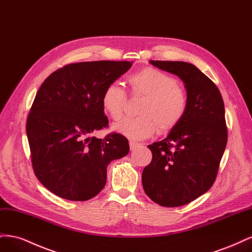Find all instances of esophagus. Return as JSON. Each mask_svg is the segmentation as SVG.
<instances>
[{
  "mask_svg": "<svg viewBox=\"0 0 252 252\" xmlns=\"http://www.w3.org/2000/svg\"><path fill=\"white\" fill-rule=\"evenodd\" d=\"M140 145H141L140 143H135V142H133V141L129 142V146H130V150H134L136 147H139Z\"/></svg>",
  "mask_w": 252,
  "mask_h": 252,
  "instance_id": "34e87169",
  "label": "esophagus"
}]
</instances>
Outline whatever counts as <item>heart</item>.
I'll list each match as a JSON object with an SVG mask.
<instances>
[{
	"label": "heart",
	"mask_w": 252,
	"mask_h": 252,
	"mask_svg": "<svg viewBox=\"0 0 252 252\" xmlns=\"http://www.w3.org/2000/svg\"><path fill=\"white\" fill-rule=\"evenodd\" d=\"M131 94L144 96L140 117L125 118L113 125V130L130 140H144L154 134L158 127L168 131L185 117L188 97L171 75L152 67H146L128 77ZM101 103L113 120L121 119L126 103V94L116 83L104 89Z\"/></svg>",
	"instance_id": "1"
}]
</instances>
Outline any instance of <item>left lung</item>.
I'll return each instance as SVG.
<instances>
[{
    "label": "left lung",
    "instance_id": "obj_1",
    "mask_svg": "<svg viewBox=\"0 0 252 252\" xmlns=\"http://www.w3.org/2000/svg\"><path fill=\"white\" fill-rule=\"evenodd\" d=\"M149 62L183 81L188 107L164 140L148 146L152 161L143 170L142 184L157 204L179 207L208 191L216 180L227 144L224 102L216 84L194 65Z\"/></svg>",
    "mask_w": 252,
    "mask_h": 252
}]
</instances>
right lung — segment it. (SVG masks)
Wrapping results in <instances>:
<instances>
[{
  "instance_id": "right-lung-1",
  "label": "right lung",
  "mask_w": 252,
  "mask_h": 252,
  "mask_svg": "<svg viewBox=\"0 0 252 252\" xmlns=\"http://www.w3.org/2000/svg\"><path fill=\"white\" fill-rule=\"evenodd\" d=\"M131 63L94 61L66 65L37 90L26 123L36 178L49 191L69 201H87L104 188L107 166L128 155L124 135L104 140L94 133L108 126L104 89Z\"/></svg>"
}]
</instances>
